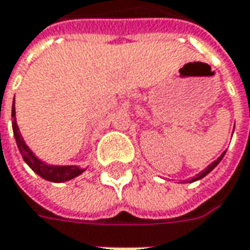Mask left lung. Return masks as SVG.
<instances>
[{
  "label": "left lung",
  "instance_id": "left-lung-1",
  "mask_svg": "<svg viewBox=\"0 0 250 250\" xmlns=\"http://www.w3.org/2000/svg\"><path fill=\"white\" fill-rule=\"evenodd\" d=\"M224 154H226V151H224V153H223V154H221V156H220L218 159L214 160V161H213L211 164H208V166H207V168H205V169H203V171H202L200 174H197L196 177H193L192 179H189V182H195V181H199V179H202L203 177H206L208 172H211V171H213V169L217 167V164H218V163H220V161L223 160Z\"/></svg>",
  "mask_w": 250,
  "mask_h": 250
}]
</instances>
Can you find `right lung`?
<instances>
[{"label": "right lung", "mask_w": 250, "mask_h": 250, "mask_svg": "<svg viewBox=\"0 0 250 250\" xmlns=\"http://www.w3.org/2000/svg\"><path fill=\"white\" fill-rule=\"evenodd\" d=\"M12 120H14L12 121V129H14V136L16 145H18V149L21 151L24 163L32 168L37 175H40L43 179L50 181V182H65V181H69V179H73L75 177L81 175L83 171H86L84 168L78 167V166H51V164L42 161L39 157H36V154L29 149V146L26 145V142L19 132V126L16 124V117H15V99L14 104H12Z\"/></svg>", "instance_id": "obj_1"}]
</instances>
